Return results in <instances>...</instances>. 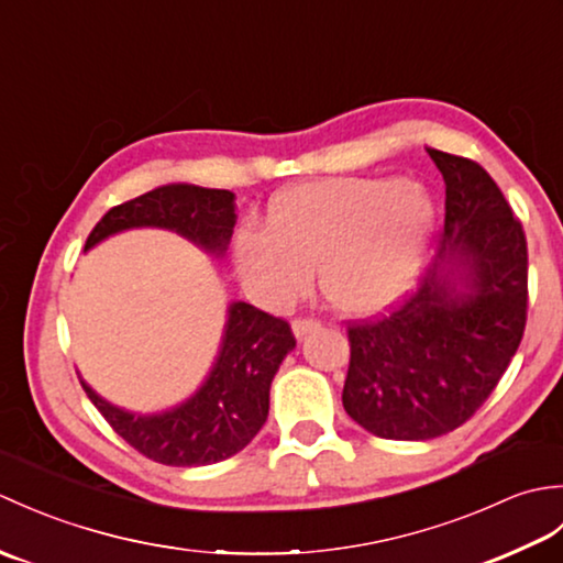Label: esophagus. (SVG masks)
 Returning a JSON list of instances; mask_svg holds the SVG:
<instances>
[{
  "instance_id": "34e87169",
  "label": "esophagus",
  "mask_w": 563,
  "mask_h": 563,
  "mask_svg": "<svg viewBox=\"0 0 563 563\" xmlns=\"http://www.w3.org/2000/svg\"><path fill=\"white\" fill-rule=\"evenodd\" d=\"M321 324L317 319H295L292 321V333L297 339H305L307 333H312V331H317Z\"/></svg>"
}]
</instances>
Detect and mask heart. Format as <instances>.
Masks as SVG:
<instances>
[{
    "label": "heart",
    "instance_id": "obj_1",
    "mask_svg": "<svg viewBox=\"0 0 563 563\" xmlns=\"http://www.w3.org/2000/svg\"><path fill=\"white\" fill-rule=\"evenodd\" d=\"M435 232V202L416 181L345 176L280 190L266 227L234 236L246 292L278 309L302 295L317 266L319 290L343 314H377L421 275Z\"/></svg>",
    "mask_w": 563,
    "mask_h": 563
}]
</instances>
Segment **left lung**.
I'll return each instance as SVG.
<instances>
[{
    "instance_id": "8db88e82",
    "label": "left lung",
    "mask_w": 563,
    "mask_h": 563,
    "mask_svg": "<svg viewBox=\"0 0 563 563\" xmlns=\"http://www.w3.org/2000/svg\"><path fill=\"white\" fill-rule=\"evenodd\" d=\"M445 178V227L418 290L349 324L343 409L369 433L430 440L488 399L522 341L528 242L479 164L426 147Z\"/></svg>"
}]
</instances>
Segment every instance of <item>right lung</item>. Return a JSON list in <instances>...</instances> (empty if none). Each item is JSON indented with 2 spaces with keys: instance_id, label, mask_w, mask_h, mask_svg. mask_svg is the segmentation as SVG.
Listing matches in <instances>:
<instances>
[{
  "instance_id": "right-lung-1",
  "label": "right lung",
  "mask_w": 563,
  "mask_h": 563,
  "mask_svg": "<svg viewBox=\"0 0 563 563\" xmlns=\"http://www.w3.org/2000/svg\"><path fill=\"white\" fill-rule=\"evenodd\" d=\"M234 194L194 184H169L115 206L93 227L84 251L118 232L159 227L188 239L206 254H227L234 232ZM295 349L288 321L246 302L227 307L222 343L202 385L181 404L157 413L128 411L84 391L106 421L145 457L169 466H202L244 450L268 418L271 382Z\"/></svg>"
}]
</instances>
